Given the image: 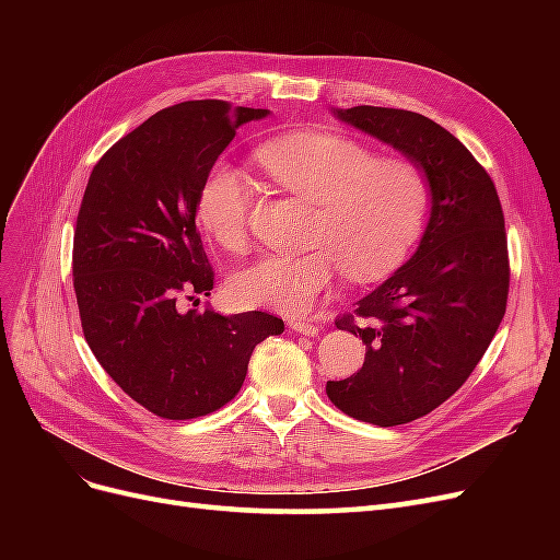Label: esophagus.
Segmentation results:
<instances>
[{"label": "esophagus", "mask_w": 560, "mask_h": 560, "mask_svg": "<svg viewBox=\"0 0 560 560\" xmlns=\"http://www.w3.org/2000/svg\"><path fill=\"white\" fill-rule=\"evenodd\" d=\"M290 329L296 334H306V336H317L319 334V325L308 319H290Z\"/></svg>", "instance_id": "1"}]
</instances>
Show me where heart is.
I'll use <instances>...</instances> for the list:
<instances>
[{"label":"heart","instance_id":"b5f03b06","mask_svg":"<svg viewBox=\"0 0 560 560\" xmlns=\"http://www.w3.org/2000/svg\"><path fill=\"white\" fill-rule=\"evenodd\" d=\"M257 159L284 191L315 206L311 249L264 254L231 278L245 306L301 315L334 284L381 280L406 259L430 208V184L418 165L374 159L371 149L336 132H292L259 147ZM252 186L229 161L208 167L196 196L198 222L229 252L249 243Z\"/></svg>","mask_w":560,"mask_h":560}]
</instances>
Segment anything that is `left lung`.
I'll list each match as a JSON object with an SVG mask.
<instances>
[{
	"label": "left lung",
	"mask_w": 560,
	"mask_h": 560,
	"mask_svg": "<svg viewBox=\"0 0 560 560\" xmlns=\"http://www.w3.org/2000/svg\"><path fill=\"white\" fill-rule=\"evenodd\" d=\"M334 116L397 149L430 184L413 257L336 322L366 346L362 369L327 383L350 418L404 425L444 404L493 341L510 292L504 214L493 179L432 118L369 105Z\"/></svg>",
	"instance_id": "obj_1"
}]
</instances>
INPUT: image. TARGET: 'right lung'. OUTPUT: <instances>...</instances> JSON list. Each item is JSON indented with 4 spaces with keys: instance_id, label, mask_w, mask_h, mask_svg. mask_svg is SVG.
<instances>
[{
    "instance_id": "1",
    "label": "right lung",
    "mask_w": 560,
    "mask_h": 560,
    "mask_svg": "<svg viewBox=\"0 0 560 560\" xmlns=\"http://www.w3.org/2000/svg\"><path fill=\"white\" fill-rule=\"evenodd\" d=\"M268 114L222 100L173 105L118 140L89 177L72 252L83 336L112 381L161 418L222 409L254 346L284 331L261 311L179 308L214 284L196 229L198 186L235 130Z\"/></svg>"
}]
</instances>
